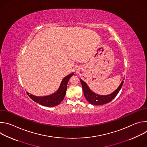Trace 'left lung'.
<instances>
[{"mask_svg": "<svg viewBox=\"0 0 147 147\" xmlns=\"http://www.w3.org/2000/svg\"><path fill=\"white\" fill-rule=\"evenodd\" d=\"M124 80V78L123 79V80ZM123 80L121 82L120 84L119 85L118 88L113 92L108 95H102L93 92L88 86L87 84L80 78V81L81 83L82 90L84 92V94L85 98L90 103L94 105H102L108 103L110 102L112 100H113L116 97V96L117 95L120 89L121 88V87L124 82Z\"/></svg>", "mask_w": 147, "mask_h": 147, "instance_id": "8db88e82", "label": "left lung"}]
</instances>
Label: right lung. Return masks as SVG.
<instances>
[{"instance_id": "1", "label": "right lung", "mask_w": 147, "mask_h": 147, "mask_svg": "<svg viewBox=\"0 0 147 147\" xmlns=\"http://www.w3.org/2000/svg\"><path fill=\"white\" fill-rule=\"evenodd\" d=\"M74 75V73H72L63 79L58 90L54 93L42 96H35L27 92L30 98L35 102L41 105L48 107H53L58 105L63 100L65 96L67 84L70 78Z\"/></svg>"}]
</instances>
